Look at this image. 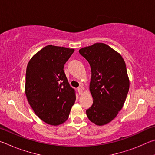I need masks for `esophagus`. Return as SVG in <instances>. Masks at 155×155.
<instances>
[{"instance_id":"esophagus-1","label":"esophagus","mask_w":155,"mask_h":155,"mask_svg":"<svg viewBox=\"0 0 155 155\" xmlns=\"http://www.w3.org/2000/svg\"><path fill=\"white\" fill-rule=\"evenodd\" d=\"M78 92L79 94V95H81L83 92V87H78Z\"/></svg>"}]
</instances>
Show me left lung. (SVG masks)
I'll list each match as a JSON object with an SVG mask.
<instances>
[{"label": "left lung", "instance_id": "obj_1", "mask_svg": "<svg viewBox=\"0 0 155 155\" xmlns=\"http://www.w3.org/2000/svg\"><path fill=\"white\" fill-rule=\"evenodd\" d=\"M90 65V91L93 104L86 111L88 119L97 126L111 122L122 109L130 81L124 59L104 43H96L79 50Z\"/></svg>", "mask_w": 155, "mask_h": 155}]
</instances>
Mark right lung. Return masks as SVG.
I'll return each mask as SVG.
<instances>
[{"instance_id": "1", "label": "right lung", "mask_w": 155, "mask_h": 155, "mask_svg": "<svg viewBox=\"0 0 155 155\" xmlns=\"http://www.w3.org/2000/svg\"><path fill=\"white\" fill-rule=\"evenodd\" d=\"M73 48L48 45L31 57L26 72L25 94L39 118L58 126L69 117L76 91L70 87L64 66Z\"/></svg>"}]
</instances>
